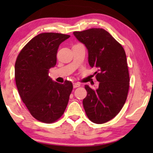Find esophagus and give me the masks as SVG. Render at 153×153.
Listing matches in <instances>:
<instances>
[{"label":"esophagus","mask_w":153,"mask_h":153,"mask_svg":"<svg viewBox=\"0 0 153 153\" xmlns=\"http://www.w3.org/2000/svg\"><path fill=\"white\" fill-rule=\"evenodd\" d=\"M80 86V84L78 83H73V87H74V88H78Z\"/></svg>","instance_id":"obj_1"}]
</instances>
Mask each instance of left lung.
Instances as JSON below:
<instances>
[{
	"mask_svg": "<svg viewBox=\"0 0 153 153\" xmlns=\"http://www.w3.org/2000/svg\"><path fill=\"white\" fill-rule=\"evenodd\" d=\"M73 34L88 52V62L97 70V89L85 85L87 96L83 105L88 118L102 124L114 118L124 106L129 86L125 50L109 33L102 28L75 31Z\"/></svg>",
	"mask_w": 153,
	"mask_h": 153,
	"instance_id": "obj_1",
	"label": "left lung"
}]
</instances>
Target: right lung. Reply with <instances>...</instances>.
<instances>
[{
  "label": "right lung",
  "mask_w": 153,
  "mask_h": 153,
  "mask_svg": "<svg viewBox=\"0 0 153 153\" xmlns=\"http://www.w3.org/2000/svg\"><path fill=\"white\" fill-rule=\"evenodd\" d=\"M70 35L44 33L29 41L16 58L15 81L22 101L37 120L52 123L64 114L72 93V82L52 81L50 68L56 64L59 45Z\"/></svg>",
  "instance_id": "obj_1"
}]
</instances>
